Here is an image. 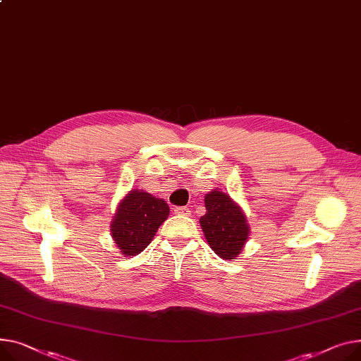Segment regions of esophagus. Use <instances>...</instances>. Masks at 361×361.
<instances>
[{
    "label": "esophagus",
    "instance_id": "34e87169",
    "mask_svg": "<svg viewBox=\"0 0 361 361\" xmlns=\"http://www.w3.org/2000/svg\"><path fill=\"white\" fill-rule=\"evenodd\" d=\"M174 212H176L177 214H180V216H190V214H191V213H190V209H187V207H176Z\"/></svg>",
    "mask_w": 361,
    "mask_h": 361
}]
</instances>
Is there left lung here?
<instances>
[{"instance_id":"1","label":"left lung","mask_w":361,"mask_h":361,"mask_svg":"<svg viewBox=\"0 0 361 361\" xmlns=\"http://www.w3.org/2000/svg\"><path fill=\"white\" fill-rule=\"evenodd\" d=\"M206 214L200 218V226L209 247L224 259H235L243 252L250 225L247 216L229 195L214 188L204 196Z\"/></svg>"}]
</instances>
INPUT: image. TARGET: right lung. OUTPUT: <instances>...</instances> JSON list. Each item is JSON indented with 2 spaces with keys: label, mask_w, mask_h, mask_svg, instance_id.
<instances>
[{
  "label": "right lung",
  "mask_w": 361,
  "mask_h": 361,
  "mask_svg": "<svg viewBox=\"0 0 361 361\" xmlns=\"http://www.w3.org/2000/svg\"><path fill=\"white\" fill-rule=\"evenodd\" d=\"M168 214L170 207L164 199L139 188L130 190L120 200L110 224V233L118 252L123 257L140 254L151 244Z\"/></svg>",
  "instance_id": "add662e5"
}]
</instances>
